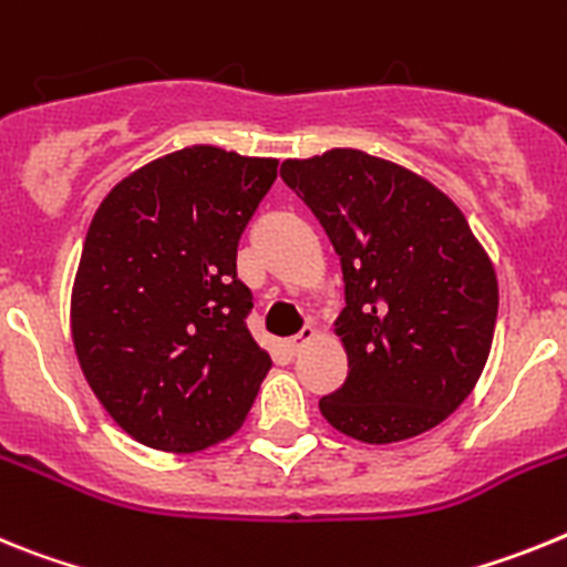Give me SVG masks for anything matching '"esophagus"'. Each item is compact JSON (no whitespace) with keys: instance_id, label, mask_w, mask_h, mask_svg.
I'll list each match as a JSON object with an SVG mask.
<instances>
[{"instance_id":"esophagus-1","label":"esophagus","mask_w":567,"mask_h":567,"mask_svg":"<svg viewBox=\"0 0 567 567\" xmlns=\"http://www.w3.org/2000/svg\"><path fill=\"white\" fill-rule=\"evenodd\" d=\"M317 337H319L317 324H305V328L297 333V337H290V339H288V351H290V353L305 351V348H308V344H311Z\"/></svg>"}]
</instances>
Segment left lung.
Returning a JSON list of instances; mask_svg holds the SVG:
<instances>
[{"instance_id":"left-lung-1","label":"left lung","mask_w":567,"mask_h":567,"mask_svg":"<svg viewBox=\"0 0 567 567\" xmlns=\"http://www.w3.org/2000/svg\"><path fill=\"white\" fill-rule=\"evenodd\" d=\"M282 179L342 262L348 379L319 400L324 420L368 445L445 422L482 377L499 308L494 262L462 210L420 174L353 147L282 162Z\"/></svg>"}]
</instances>
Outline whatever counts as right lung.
I'll use <instances>...</instances> for the list:
<instances>
[{
  "instance_id": "obj_1",
  "label": "right lung",
  "mask_w": 567,
  "mask_h": 567,
  "mask_svg": "<svg viewBox=\"0 0 567 567\" xmlns=\"http://www.w3.org/2000/svg\"><path fill=\"white\" fill-rule=\"evenodd\" d=\"M277 159L182 147L113 185L93 214L71 290L79 368L136 442L194 454L248 416L270 371L245 317L236 245Z\"/></svg>"
}]
</instances>
